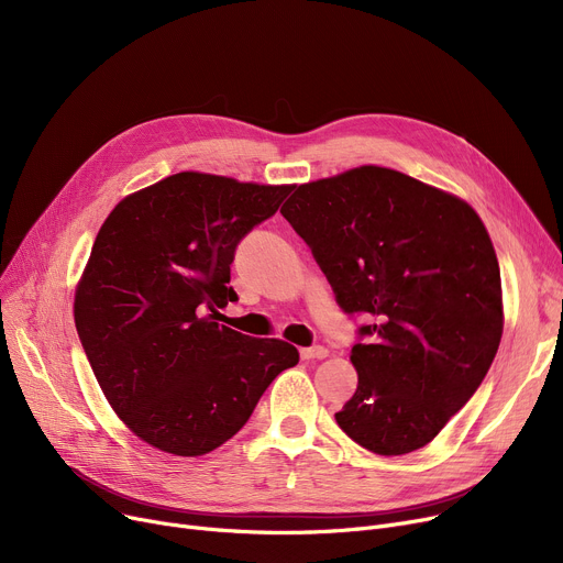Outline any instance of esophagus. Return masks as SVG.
<instances>
[{
    "label": "esophagus",
    "instance_id": "obj_1",
    "mask_svg": "<svg viewBox=\"0 0 563 563\" xmlns=\"http://www.w3.org/2000/svg\"><path fill=\"white\" fill-rule=\"evenodd\" d=\"M329 356L327 346H310V349H301V358L303 361H323Z\"/></svg>",
    "mask_w": 563,
    "mask_h": 563
}]
</instances>
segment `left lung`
<instances>
[{"instance_id":"1","label":"left lung","mask_w":563,"mask_h":563,"mask_svg":"<svg viewBox=\"0 0 563 563\" xmlns=\"http://www.w3.org/2000/svg\"><path fill=\"white\" fill-rule=\"evenodd\" d=\"M280 214L344 312L374 319L351 349L358 388L340 429L380 456L424 448L482 386L505 329L484 221L463 198L372 164L299 185Z\"/></svg>"}]
</instances>
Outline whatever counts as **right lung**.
Returning <instances> with one entry per match:
<instances>
[{
  "label": "right lung",
  "mask_w": 563,
  "mask_h": 563,
  "mask_svg": "<svg viewBox=\"0 0 563 563\" xmlns=\"http://www.w3.org/2000/svg\"><path fill=\"white\" fill-rule=\"evenodd\" d=\"M289 191L183 170L104 219L75 289V327L109 406L151 448L210 454L299 363L297 346L217 321V308L236 301V244Z\"/></svg>",
  "instance_id": "1"
}]
</instances>
